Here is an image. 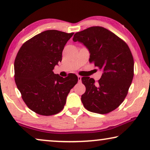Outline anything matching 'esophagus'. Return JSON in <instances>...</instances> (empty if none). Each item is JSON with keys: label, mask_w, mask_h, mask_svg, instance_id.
<instances>
[{"label": "esophagus", "mask_w": 150, "mask_h": 150, "mask_svg": "<svg viewBox=\"0 0 150 150\" xmlns=\"http://www.w3.org/2000/svg\"><path fill=\"white\" fill-rule=\"evenodd\" d=\"M81 79H82V77L81 76H78V80H79V83H81Z\"/></svg>", "instance_id": "34e87169"}]
</instances>
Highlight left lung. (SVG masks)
Here are the masks:
<instances>
[{
	"label": "left lung",
	"instance_id": "left-lung-1",
	"mask_svg": "<svg viewBox=\"0 0 150 150\" xmlns=\"http://www.w3.org/2000/svg\"><path fill=\"white\" fill-rule=\"evenodd\" d=\"M74 42L82 43L90 53L89 62L102 71L98 83L82 78L86 87L81 96L89 111L106 114L116 109L126 97L134 76V59L126 43L102 26H91L75 33Z\"/></svg>",
	"mask_w": 150,
	"mask_h": 150
}]
</instances>
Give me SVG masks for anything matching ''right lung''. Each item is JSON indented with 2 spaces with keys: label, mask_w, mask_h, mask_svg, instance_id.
Returning <instances> with one entry per match:
<instances>
[{
  "label": "right lung",
  "mask_w": 150,
  "mask_h": 150,
  "mask_svg": "<svg viewBox=\"0 0 150 150\" xmlns=\"http://www.w3.org/2000/svg\"><path fill=\"white\" fill-rule=\"evenodd\" d=\"M73 35L46 30L26 41L16 57L14 77L18 89L26 106L41 115H52L62 110L67 95L78 82L74 74L63 78L53 72Z\"/></svg>",
  "instance_id": "obj_1"
}]
</instances>
